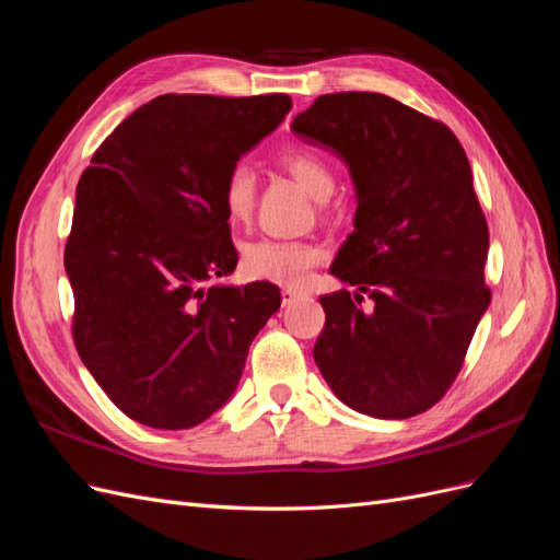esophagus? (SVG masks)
Returning <instances> with one entry per match:
<instances>
[{
  "mask_svg": "<svg viewBox=\"0 0 560 560\" xmlns=\"http://www.w3.org/2000/svg\"><path fill=\"white\" fill-rule=\"evenodd\" d=\"M282 303L284 306H290V303H294L296 299H301L303 296V292H299V290H292V287H282Z\"/></svg>",
  "mask_w": 560,
  "mask_h": 560,
  "instance_id": "obj_1",
  "label": "esophagus"
}]
</instances>
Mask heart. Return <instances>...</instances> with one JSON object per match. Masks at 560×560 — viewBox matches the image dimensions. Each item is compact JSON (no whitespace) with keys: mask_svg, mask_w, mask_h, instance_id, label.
I'll use <instances>...</instances> for the list:
<instances>
[{"mask_svg":"<svg viewBox=\"0 0 560 560\" xmlns=\"http://www.w3.org/2000/svg\"><path fill=\"white\" fill-rule=\"evenodd\" d=\"M278 161L315 200H327L334 194L336 179L331 167L315 149L290 147ZM254 202H257V173L247 163L231 165L222 184V206L231 222H247ZM322 259L325 249L308 241L259 238L243 247V268L249 278L287 287H301Z\"/></svg>","mask_w":560,"mask_h":560,"instance_id":"1","label":"heart"}]
</instances>
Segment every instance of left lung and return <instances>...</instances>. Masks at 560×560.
<instances>
[{"mask_svg":"<svg viewBox=\"0 0 560 560\" xmlns=\"http://www.w3.org/2000/svg\"><path fill=\"white\" fill-rule=\"evenodd\" d=\"M292 130L343 159L358 212L319 299L313 358L350 409L401 420L428 411L460 371L490 303L488 224L448 126L381 93H329ZM372 308H361L363 294Z\"/></svg>","mask_w":560,"mask_h":560,"instance_id":"8db88e82","label":"left lung"}]
</instances>
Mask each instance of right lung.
<instances>
[{"mask_svg": "<svg viewBox=\"0 0 560 560\" xmlns=\"http://www.w3.org/2000/svg\"><path fill=\"white\" fill-rule=\"evenodd\" d=\"M290 109L284 93L159 95L114 128L79 179L65 245L74 346L147 428L189 430L222 409L280 308L266 280L208 282L238 264L224 177Z\"/></svg>", "mask_w": 560, "mask_h": 560, "instance_id": "1", "label": "right lung"}]
</instances>
